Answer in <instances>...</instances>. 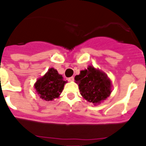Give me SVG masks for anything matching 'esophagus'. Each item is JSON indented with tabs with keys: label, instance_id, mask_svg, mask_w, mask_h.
<instances>
[{
	"label": "esophagus",
	"instance_id": "obj_1",
	"mask_svg": "<svg viewBox=\"0 0 146 146\" xmlns=\"http://www.w3.org/2000/svg\"><path fill=\"white\" fill-rule=\"evenodd\" d=\"M67 80L70 81V82H73V81L74 80V77H73V76L70 77V78H68V79H67Z\"/></svg>",
	"mask_w": 146,
	"mask_h": 146
}]
</instances>
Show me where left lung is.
<instances>
[{"instance_id":"left-lung-1","label":"left lung","mask_w":146,"mask_h":146,"mask_svg":"<svg viewBox=\"0 0 146 146\" xmlns=\"http://www.w3.org/2000/svg\"><path fill=\"white\" fill-rule=\"evenodd\" d=\"M81 95L89 102L100 104L106 100L111 93V82L104 72L88 66L75 76Z\"/></svg>"}]
</instances>
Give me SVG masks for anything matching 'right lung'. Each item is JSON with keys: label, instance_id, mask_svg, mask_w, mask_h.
<instances>
[{"label": "right lung", "instance_id": "obj_1", "mask_svg": "<svg viewBox=\"0 0 146 146\" xmlns=\"http://www.w3.org/2000/svg\"><path fill=\"white\" fill-rule=\"evenodd\" d=\"M65 83L67 82L63 80L58 71L50 68L44 76L38 79L34 86L40 98L45 101H52L60 96Z\"/></svg>", "mask_w": 146, "mask_h": 146}]
</instances>
